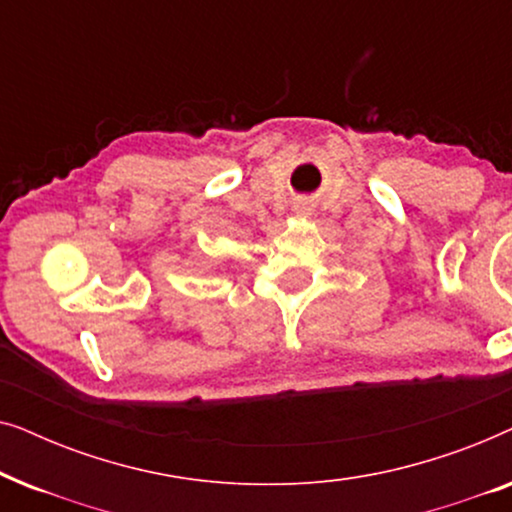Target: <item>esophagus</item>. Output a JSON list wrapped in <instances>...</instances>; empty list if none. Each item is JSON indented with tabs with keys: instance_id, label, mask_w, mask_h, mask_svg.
I'll use <instances>...</instances> for the list:
<instances>
[{
	"instance_id": "1",
	"label": "esophagus",
	"mask_w": 512,
	"mask_h": 512,
	"mask_svg": "<svg viewBox=\"0 0 512 512\" xmlns=\"http://www.w3.org/2000/svg\"><path fill=\"white\" fill-rule=\"evenodd\" d=\"M293 214H296V216H310L312 207L307 205V202H296V205H293Z\"/></svg>"
}]
</instances>
